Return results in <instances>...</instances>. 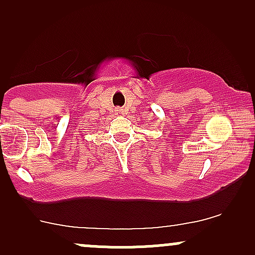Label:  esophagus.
I'll return each mask as SVG.
<instances>
[{
    "instance_id": "obj_1",
    "label": "esophagus",
    "mask_w": 255,
    "mask_h": 255,
    "mask_svg": "<svg viewBox=\"0 0 255 255\" xmlns=\"http://www.w3.org/2000/svg\"><path fill=\"white\" fill-rule=\"evenodd\" d=\"M116 111V115H119V116H121V115H124V111L122 110H115Z\"/></svg>"
}]
</instances>
